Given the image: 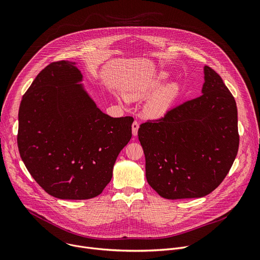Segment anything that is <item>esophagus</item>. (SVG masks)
<instances>
[{
    "label": "esophagus",
    "mask_w": 260,
    "mask_h": 260,
    "mask_svg": "<svg viewBox=\"0 0 260 260\" xmlns=\"http://www.w3.org/2000/svg\"><path fill=\"white\" fill-rule=\"evenodd\" d=\"M132 128H133V135L137 136L138 135V129H139V122L138 121H134V123L132 125Z\"/></svg>",
    "instance_id": "34e87169"
}]
</instances>
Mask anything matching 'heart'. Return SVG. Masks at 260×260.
Wrapping results in <instances>:
<instances>
[{"instance_id":"obj_1","label":"heart","mask_w":260,"mask_h":260,"mask_svg":"<svg viewBox=\"0 0 260 260\" xmlns=\"http://www.w3.org/2000/svg\"><path fill=\"white\" fill-rule=\"evenodd\" d=\"M178 88L175 84H169L164 87L149 103L146 106L147 113L151 116H161L164 115L169 107L171 106L172 102L174 101L177 94ZM147 93L145 91H137L132 93L133 99H142Z\"/></svg>"}]
</instances>
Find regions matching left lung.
<instances>
[{
  "mask_svg": "<svg viewBox=\"0 0 260 260\" xmlns=\"http://www.w3.org/2000/svg\"><path fill=\"white\" fill-rule=\"evenodd\" d=\"M150 186L168 200L202 198L216 189L238 154L234 95L210 67L203 94L184 102L138 131Z\"/></svg>",
  "mask_w": 260,
  "mask_h": 260,
  "instance_id": "obj_1",
  "label": "left lung"
}]
</instances>
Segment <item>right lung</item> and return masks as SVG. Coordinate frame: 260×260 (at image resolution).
I'll return each instance as SVG.
<instances>
[{"label": "right lung", "instance_id": "right-lung-1", "mask_svg": "<svg viewBox=\"0 0 260 260\" xmlns=\"http://www.w3.org/2000/svg\"><path fill=\"white\" fill-rule=\"evenodd\" d=\"M81 79L75 62L49 63L23 94L18 112L20 157L35 181L61 200L101 194L132 138L134 118L103 113L76 84Z\"/></svg>", "mask_w": 260, "mask_h": 260}]
</instances>
